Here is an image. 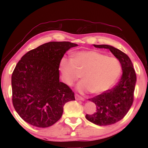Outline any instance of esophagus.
Listing matches in <instances>:
<instances>
[{
	"instance_id": "1",
	"label": "esophagus",
	"mask_w": 148,
	"mask_h": 148,
	"mask_svg": "<svg viewBox=\"0 0 148 148\" xmlns=\"http://www.w3.org/2000/svg\"><path fill=\"white\" fill-rule=\"evenodd\" d=\"M75 97H76V100H78V101H84V99L83 98V97L79 96V95L76 94V95H75Z\"/></svg>"
}]
</instances>
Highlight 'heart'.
I'll return each mask as SVG.
<instances>
[{
	"instance_id": "b5f03b06",
	"label": "heart",
	"mask_w": 148,
	"mask_h": 148,
	"mask_svg": "<svg viewBox=\"0 0 148 148\" xmlns=\"http://www.w3.org/2000/svg\"><path fill=\"white\" fill-rule=\"evenodd\" d=\"M121 62L116 57L96 51H79L73 58H62L60 71L64 83L71 86L81 77L84 79L77 85L80 92L101 94L111 89L121 72Z\"/></svg>"
}]
</instances>
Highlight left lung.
<instances>
[{"instance_id":"1","label":"left lung","mask_w":148,"mask_h":148,"mask_svg":"<svg viewBox=\"0 0 148 148\" xmlns=\"http://www.w3.org/2000/svg\"><path fill=\"white\" fill-rule=\"evenodd\" d=\"M93 46L110 49L121 62L123 70L121 79L116 86L89 99L96 104L97 110L93 114H86V119L100 126L110 125L123 118L131 108L134 101L136 76L131 59L121 50L109 45Z\"/></svg>"}]
</instances>
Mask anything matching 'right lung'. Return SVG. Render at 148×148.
<instances>
[{"instance_id":"add662e5","label":"right lung","mask_w":148,"mask_h":148,"mask_svg":"<svg viewBox=\"0 0 148 148\" xmlns=\"http://www.w3.org/2000/svg\"><path fill=\"white\" fill-rule=\"evenodd\" d=\"M77 44L49 42L27 52L12 75V103L25 121L37 127H48L60 119L63 106L74 101V92L59 82L62 57Z\"/></svg>"}]
</instances>
